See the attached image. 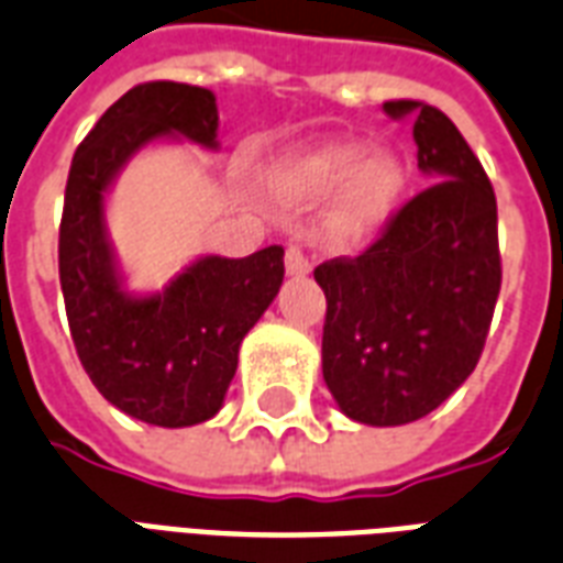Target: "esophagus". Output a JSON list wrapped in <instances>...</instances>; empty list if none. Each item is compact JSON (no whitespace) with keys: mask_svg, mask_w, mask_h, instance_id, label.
Here are the masks:
<instances>
[{"mask_svg":"<svg viewBox=\"0 0 563 563\" xmlns=\"http://www.w3.org/2000/svg\"><path fill=\"white\" fill-rule=\"evenodd\" d=\"M286 272H289L291 277H303V274L312 272V260L303 253V247H298V244H289V247H286Z\"/></svg>","mask_w":563,"mask_h":563,"instance_id":"1","label":"esophagus"}]
</instances>
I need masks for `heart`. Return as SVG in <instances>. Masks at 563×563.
I'll return each mask as SVG.
<instances>
[{
	"label": "heart",
	"instance_id": "1",
	"mask_svg": "<svg viewBox=\"0 0 563 563\" xmlns=\"http://www.w3.org/2000/svg\"><path fill=\"white\" fill-rule=\"evenodd\" d=\"M363 141H333L283 167L280 183L298 197H321L342 186L333 209L339 233L357 235L375 230L396 212L407 188V170L393 153L366 156Z\"/></svg>",
	"mask_w": 563,
	"mask_h": 563
}]
</instances>
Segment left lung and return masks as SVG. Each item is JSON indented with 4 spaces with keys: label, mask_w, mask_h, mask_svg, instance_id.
I'll return each mask as SVG.
<instances>
[{
    "label": "left lung",
    "mask_w": 563,
    "mask_h": 563,
    "mask_svg": "<svg viewBox=\"0 0 563 563\" xmlns=\"http://www.w3.org/2000/svg\"><path fill=\"white\" fill-rule=\"evenodd\" d=\"M419 170L434 186L407 200L368 251L316 268L328 298L321 372L342 413L407 424L443 405L472 375L501 286L496 195L452 120L416 100Z\"/></svg>",
    "instance_id": "8db88e82"
}]
</instances>
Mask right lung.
<instances>
[{"instance_id":"right-lung-1","label":"right lung","mask_w":563,"mask_h":563,"mask_svg":"<svg viewBox=\"0 0 563 563\" xmlns=\"http://www.w3.org/2000/svg\"><path fill=\"white\" fill-rule=\"evenodd\" d=\"M162 139L218 150L209 88L135 85L73 156L58 230V274L81 366L106 401L158 428H188L224 405L239 345L283 283V247L244 260L200 256L153 295L123 286L106 230V195L129 158Z\"/></svg>"}]
</instances>
